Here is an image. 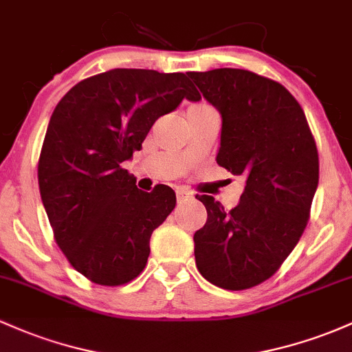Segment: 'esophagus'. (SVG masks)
<instances>
[{"mask_svg":"<svg viewBox=\"0 0 352 352\" xmlns=\"http://www.w3.org/2000/svg\"><path fill=\"white\" fill-rule=\"evenodd\" d=\"M175 195H177V202H185V200L190 199V194H188L187 190H184V188H177Z\"/></svg>","mask_w":352,"mask_h":352,"instance_id":"34e87169","label":"esophagus"}]
</instances>
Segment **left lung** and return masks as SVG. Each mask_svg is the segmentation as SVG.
I'll use <instances>...</instances> for the list:
<instances>
[{
  "mask_svg": "<svg viewBox=\"0 0 352 352\" xmlns=\"http://www.w3.org/2000/svg\"><path fill=\"white\" fill-rule=\"evenodd\" d=\"M222 118L217 164L245 179L226 210L197 195L207 222L194 235L199 272L217 287L264 283L299 242L319 182V157L306 115L280 83L237 68L188 72Z\"/></svg>",
  "mask_w": 352,
  "mask_h": 352,
  "instance_id": "8db88e82",
  "label": "left lung"
}]
</instances>
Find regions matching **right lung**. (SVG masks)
Listing matches in <instances>:
<instances>
[{
    "label": "right lung",
    "instance_id": "right-lung-1",
    "mask_svg": "<svg viewBox=\"0 0 352 352\" xmlns=\"http://www.w3.org/2000/svg\"><path fill=\"white\" fill-rule=\"evenodd\" d=\"M182 100H200L184 73L115 68L76 83L50 118L38 164L41 202L58 247L91 283L135 279L152 232L175 207L172 188L138 190L122 164Z\"/></svg>",
    "mask_w": 352,
    "mask_h": 352
}]
</instances>
